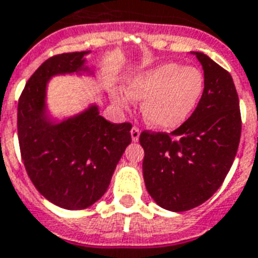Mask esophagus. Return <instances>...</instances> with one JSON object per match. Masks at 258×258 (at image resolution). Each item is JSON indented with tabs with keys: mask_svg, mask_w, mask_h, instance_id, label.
Returning <instances> with one entry per match:
<instances>
[{
	"mask_svg": "<svg viewBox=\"0 0 258 258\" xmlns=\"http://www.w3.org/2000/svg\"><path fill=\"white\" fill-rule=\"evenodd\" d=\"M139 138H140V131L138 127H133L131 128V139H133L134 143L139 142Z\"/></svg>",
	"mask_w": 258,
	"mask_h": 258,
	"instance_id": "1",
	"label": "esophagus"
}]
</instances>
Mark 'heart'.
Here are the masks:
<instances>
[{"mask_svg":"<svg viewBox=\"0 0 258 258\" xmlns=\"http://www.w3.org/2000/svg\"><path fill=\"white\" fill-rule=\"evenodd\" d=\"M203 93V75L196 67L162 62L134 75L125 82V94L112 92L122 109L131 99L143 101V118L157 130H174L187 120Z\"/></svg>","mask_w":258,"mask_h":258,"instance_id":"b5f03b06","label":"heart"}]
</instances>
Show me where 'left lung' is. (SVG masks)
Instances as JSON below:
<instances>
[{"label": "left lung", "mask_w": 258, "mask_h": 258, "mask_svg": "<svg viewBox=\"0 0 258 258\" xmlns=\"http://www.w3.org/2000/svg\"><path fill=\"white\" fill-rule=\"evenodd\" d=\"M205 89L190 118L170 134L142 133L143 177L149 196L168 211L206 202L229 172L241 135L239 97L226 69L202 52Z\"/></svg>", "instance_id": "obj_1"}]
</instances>
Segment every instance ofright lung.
Instances as JSON below:
<instances>
[{
	"label": "right lung",
	"instance_id": "right-lung-1",
	"mask_svg": "<svg viewBox=\"0 0 258 258\" xmlns=\"http://www.w3.org/2000/svg\"><path fill=\"white\" fill-rule=\"evenodd\" d=\"M92 51L45 60L30 77L18 102V140L23 164L38 191L56 206L84 210L102 198L119 160L131 143V124H112L89 103L57 118L48 105V85L57 76L97 80Z\"/></svg>",
	"mask_w": 258,
	"mask_h": 258
}]
</instances>
